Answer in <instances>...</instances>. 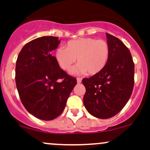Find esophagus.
<instances>
[{
  "label": "esophagus",
  "instance_id": "34e87169",
  "mask_svg": "<svg viewBox=\"0 0 150 150\" xmlns=\"http://www.w3.org/2000/svg\"><path fill=\"white\" fill-rule=\"evenodd\" d=\"M81 82H82V79L81 78H77V83H78V84H80V83H81Z\"/></svg>",
  "mask_w": 150,
  "mask_h": 150
}]
</instances>
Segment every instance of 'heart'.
I'll list each match as a JSON object with an SVG mask.
<instances>
[{
  "mask_svg": "<svg viewBox=\"0 0 150 150\" xmlns=\"http://www.w3.org/2000/svg\"><path fill=\"white\" fill-rule=\"evenodd\" d=\"M109 44L104 40L93 38H83L69 41L66 48L60 47L55 50L57 64L62 70H68L77 58L78 65L70 72L74 75H90L100 73L106 66L109 60Z\"/></svg>",
  "mask_w": 150,
  "mask_h": 150,
  "instance_id": "obj_1",
  "label": "heart"
}]
</instances>
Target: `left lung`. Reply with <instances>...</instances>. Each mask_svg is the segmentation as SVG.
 I'll list each match as a JSON object with an SVG mask.
<instances>
[{
	"mask_svg": "<svg viewBox=\"0 0 150 150\" xmlns=\"http://www.w3.org/2000/svg\"><path fill=\"white\" fill-rule=\"evenodd\" d=\"M110 55L100 73L83 78L86 88L83 98L90 115L108 119L122 109L130 98L134 87V64L129 49L117 38L106 33Z\"/></svg>",
	"mask_w": 150,
	"mask_h": 150,
	"instance_id": "obj_1",
	"label": "left lung"
}]
</instances>
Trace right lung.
Wrapping results in <instances>:
<instances>
[{
	"mask_svg": "<svg viewBox=\"0 0 150 150\" xmlns=\"http://www.w3.org/2000/svg\"><path fill=\"white\" fill-rule=\"evenodd\" d=\"M57 37L43 36L28 42L18 56L16 83L27 111L42 120H52L65 109L77 80L62 70L51 52Z\"/></svg>",
	"mask_w": 150,
	"mask_h": 150,
	"instance_id": "add662e5",
	"label": "right lung"
}]
</instances>
